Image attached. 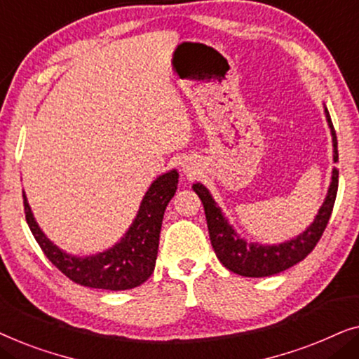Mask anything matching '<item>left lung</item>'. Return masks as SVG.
<instances>
[{
	"label": "left lung",
	"instance_id": "obj_1",
	"mask_svg": "<svg viewBox=\"0 0 359 359\" xmlns=\"http://www.w3.org/2000/svg\"><path fill=\"white\" fill-rule=\"evenodd\" d=\"M325 112L333 137V160L338 161L337 134L335 129H333L330 114H328L327 109ZM193 189L198 193L204 204L210 243H212V248L220 259V263L230 269V271L240 274V276L264 278L294 266L296 263L302 262L316 248L318 240L322 238V233L327 227L328 220H330L333 204H335L338 191V170H333L332 184L330 189H328L325 203L322 204L311 227L294 240H289L286 243L273 245V247H263V245L255 243L248 245L233 232V229L230 227L227 219L220 212V209L215 204L212 196L209 194V191L199 183L194 184Z\"/></svg>",
	"mask_w": 359,
	"mask_h": 359
}]
</instances>
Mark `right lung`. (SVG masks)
I'll return each mask as SVG.
<instances>
[{
  "label": "right lung",
  "mask_w": 359,
  "mask_h": 359,
  "mask_svg": "<svg viewBox=\"0 0 359 359\" xmlns=\"http://www.w3.org/2000/svg\"><path fill=\"white\" fill-rule=\"evenodd\" d=\"M176 184H178L176 171H170L156 178L147 191L139 214L126 237L116 247L96 257H70L55 247L34 220L26 196H24V214H26L29 229L43 255L68 279L86 287L126 291V289L140 286L154 273L156 253H158L161 220H163L166 205L176 193Z\"/></svg>",
  "instance_id": "obj_1"
}]
</instances>
